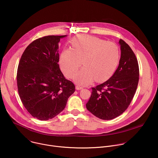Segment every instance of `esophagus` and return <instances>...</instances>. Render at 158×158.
Returning a JSON list of instances; mask_svg holds the SVG:
<instances>
[{
	"label": "esophagus",
	"mask_w": 158,
	"mask_h": 158,
	"mask_svg": "<svg viewBox=\"0 0 158 158\" xmlns=\"http://www.w3.org/2000/svg\"><path fill=\"white\" fill-rule=\"evenodd\" d=\"M76 90H81V89H83V87H81V86H80L79 85H77L76 86Z\"/></svg>",
	"instance_id": "esophagus-1"
}]
</instances>
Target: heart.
<instances>
[{
  "mask_svg": "<svg viewBox=\"0 0 158 158\" xmlns=\"http://www.w3.org/2000/svg\"><path fill=\"white\" fill-rule=\"evenodd\" d=\"M71 43L73 49H65L61 52L60 64L64 73L73 77L82 60L84 67L75 78L78 84L87 85L94 79L97 82L104 81L114 72L119 59L116 44L87 35L74 37Z\"/></svg>",
  "mask_w": 158,
  "mask_h": 158,
  "instance_id": "1",
  "label": "heart"
}]
</instances>
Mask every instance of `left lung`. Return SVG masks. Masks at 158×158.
<instances>
[{
    "label": "left lung",
    "mask_w": 158,
    "mask_h": 158,
    "mask_svg": "<svg viewBox=\"0 0 158 158\" xmlns=\"http://www.w3.org/2000/svg\"><path fill=\"white\" fill-rule=\"evenodd\" d=\"M121 58L118 69L107 81L92 88L86 104L89 111L103 120L114 119L130 104L139 81L138 60L129 45L120 39Z\"/></svg>",
    "instance_id": "obj_1"
}]
</instances>
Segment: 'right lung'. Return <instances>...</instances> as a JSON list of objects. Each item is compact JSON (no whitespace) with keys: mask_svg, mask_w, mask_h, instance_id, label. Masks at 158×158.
I'll return each instance as SVG.
<instances>
[{"mask_svg":"<svg viewBox=\"0 0 158 158\" xmlns=\"http://www.w3.org/2000/svg\"><path fill=\"white\" fill-rule=\"evenodd\" d=\"M65 35H48L31 43L17 69L18 93L22 104L34 118L47 121L65 108L75 85L60 70L59 42Z\"/></svg>","mask_w":158,"mask_h":158,"instance_id":"1","label":"right lung"}]
</instances>
